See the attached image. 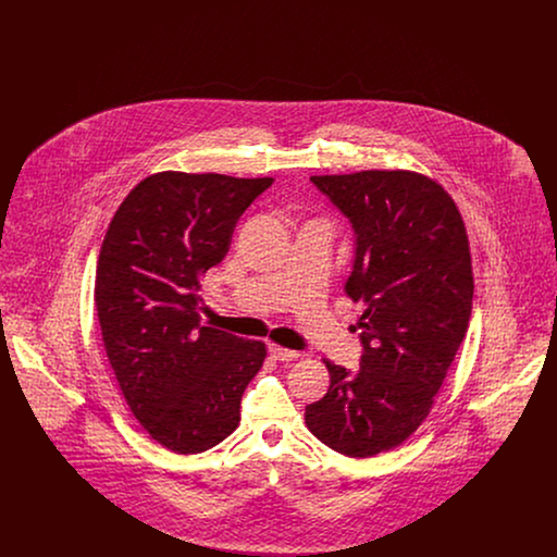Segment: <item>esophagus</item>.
Here are the masks:
<instances>
[{"mask_svg":"<svg viewBox=\"0 0 557 557\" xmlns=\"http://www.w3.org/2000/svg\"><path fill=\"white\" fill-rule=\"evenodd\" d=\"M267 350H269V355H271L273 359H277V361H292V359L298 357L296 350L284 348V346L271 345V343L267 345Z\"/></svg>","mask_w":557,"mask_h":557,"instance_id":"1","label":"esophagus"}]
</instances>
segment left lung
<instances>
[{
	"label": "left lung",
	"instance_id": "8db88e82",
	"mask_svg": "<svg viewBox=\"0 0 557 557\" xmlns=\"http://www.w3.org/2000/svg\"><path fill=\"white\" fill-rule=\"evenodd\" d=\"M355 236L345 292L363 302L359 370L325 361L330 388L305 420L348 457L393 449L432 407L472 315L468 234L449 194L411 171L315 175Z\"/></svg>",
	"mask_w": 557,
	"mask_h": 557
}]
</instances>
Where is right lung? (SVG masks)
Wrapping results in <instances>:
<instances>
[{
  "label": "right lung",
  "mask_w": 557,
  "mask_h": 557,
  "mask_svg": "<svg viewBox=\"0 0 557 557\" xmlns=\"http://www.w3.org/2000/svg\"><path fill=\"white\" fill-rule=\"evenodd\" d=\"M271 177L164 171L114 212L96 269L108 361L133 416L173 453H202L239 422L265 345L200 325V275L223 261Z\"/></svg>",
  "instance_id": "right-lung-1"
}]
</instances>
